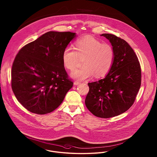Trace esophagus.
<instances>
[{
    "instance_id": "34e87169",
    "label": "esophagus",
    "mask_w": 157,
    "mask_h": 157,
    "mask_svg": "<svg viewBox=\"0 0 157 157\" xmlns=\"http://www.w3.org/2000/svg\"><path fill=\"white\" fill-rule=\"evenodd\" d=\"M80 83V82H79V81H75V82H74V84L75 85H79Z\"/></svg>"
}]
</instances>
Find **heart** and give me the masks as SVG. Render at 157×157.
Segmentation results:
<instances>
[{
  "label": "heart",
  "instance_id": "b5f03b06",
  "mask_svg": "<svg viewBox=\"0 0 157 157\" xmlns=\"http://www.w3.org/2000/svg\"><path fill=\"white\" fill-rule=\"evenodd\" d=\"M75 47L76 51L71 47H66L62 56L64 67L69 71L74 70L80 59H83L84 67L72 72V78L83 81L94 74L101 77L109 72L115 58V51L111 45L86 36L78 39Z\"/></svg>",
  "mask_w": 157,
  "mask_h": 157
}]
</instances>
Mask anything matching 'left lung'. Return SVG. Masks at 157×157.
<instances>
[{"label":"left lung","mask_w":157,"mask_h":157,"mask_svg":"<svg viewBox=\"0 0 157 157\" xmlns=\"http://www.w3.org/2000/svg\"><path fill=\"white\" fill-rule=\"evenodd\" d=\"M115 51L112 67L104 79L88 83L85 102L88 110L102 118L113 117L133 105L141 83L140 62L127 42L114 35L103 33Z\"/></svg>","instance_id":"1"}]
</instances>
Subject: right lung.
<instances>
[{
  "mask_svg": "<svg viewBox=\"0 0 157 157\" xmlns=\"http://www.w3.org/2000/svg\"><path fill=\"white\" fill-rule=\"evenodd\" d=\"M76 36L71 32L50 31L25 45L12 67V88L17 101L29 111L52 112L74 84L62 62V52Z\"/></svg>",
  "mask_w": 157,
  "mask_h": 157,
  "instance_id": "add662e5",
  "label": "right lung"
}]
</instances>
